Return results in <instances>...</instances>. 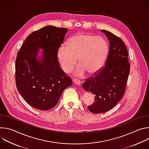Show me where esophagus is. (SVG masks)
<instances>
[{
  "instance_id": "1",
  "label": "esophagus",
  "mask_w": 149,
  "mask_h": 149,
  "mask_svg": "<svg viewBox=\"0 0 149 149\" xmlns=\"http://www.w3.org/2000/svg\"><path fill=\"white\" fill-rule=\"evenodd\" d=\"M73 82H74L75 84L77 85V86H79V85L81 84V81H80V80H79L78 79H76V78H75V79H73Z\"/></svg>"
}]
</instances>
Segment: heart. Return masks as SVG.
<instances>
[{
	"mask_svg": "<svg viewBox=\"0 0 149 149\" xmlns=\"http://www.w3.org/2000/svg\"><path fill=\"white\" fill-rule=\"evenodd\" d=\"M109 52L107 40L101 36L79 33L69 38L67 45L57 50V59L62 70L66 73L72 71L77 64L74 75L82 77L86 71L90 75L98 72L104 66Z\"/></svg>",
	"mask_w": 149,
	"mask_h": 149,
	"instance_id": "1",
	"label": "heart"
}]
</instances>
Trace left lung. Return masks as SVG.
<instances>
[{
    "label": "left lung",
    "instance_id": "obj_1",
    "mask_svg": "<svg viewBox=\"0 0 149 149\" xmlns=\"http://www.w3.org/2000/svg\"><path fill=\"white\" fill-rule=\"evenodd\" d=\"M109 39L110 49L105 65L82 84V88L95 96L88 109L100 114L113 109L121 100L130 72L128 51L121 39L111 32L101 30Z\"/></svg>",
    "mask_w": 149,
    "mask_h": 149
}]
</instances>
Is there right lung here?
I'll return each instance as SVG.
<instances>
[{"instance_id":"1","label":"right lung","mask_w":149,"mask_h":149,"mask_svg":"<svg viewBox=\"0 0 149 149\" xmlns=\"http://www.w3.org/2000/svg\"><path fill=\"white\" fill-rule=\"evenodd\" d=\"M68 29L47 26L30 34L18 52L15 62L16 87L33 108L48 110L54 108L72 79L59 66L57 50ZM39 49L42 56L37 59Z\"/></svg>"}]
</instances>
